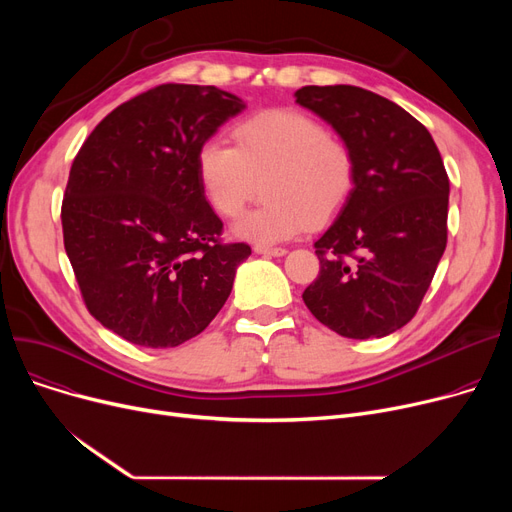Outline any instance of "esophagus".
Masks as SVG:
<instances>
[{
	"instance_id": "esophagus-1",
	"label": "esophagus",
	"mask_w": 512,
	"mask_h": 512,
	"mask_svg": "<svg viewBox=\"0 0 512 512\" xmlns=\"http://www.w3.org/2000/svg\"><path fill=\"white\" fill-rule=\"evenodd\" d=\"M255 253L267 255V257H282L286 255V249L282 247H265V245H255Z\"/></svg>"
}]
</instances>
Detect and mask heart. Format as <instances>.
Masks as SVG:
<instances>
[{
    "label": "heart",
    "mask_w": 512,
    "mask_h": 512,
    "mask_svg": "<svg viewBox=\"0 0 512 512\" xmlns=\"http://www.w3.org/2000/svg\"><path fill=\"white\" fill-rule=\"evenodd\" d=\"M236 147L209 139L197 151V178L211 209L238 218L259 193L265 203L234 234L274 245L334 220L357 186L353 147L299 110H267L234 128Z\"/></svg>",
    "instance_id": "heart-1"
}]
</instances>
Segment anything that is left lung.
I'll list each match as a JSON object with an SVG mask.
<instances>
[{"instance_id": "left-lung-1", "label": "left lung", "mask_w": 512, "mask_h": 512, "mask_svg": "<svg viewBox=\"0 0 512 512\" xmlns=\"http://www.w3.org/2000/svg\"><path fill=\"white\" fill-rule=\"evenodd\" d=\"M297 103L353 147L355 193L315 242L319 276L303 301L344 338H382L415 317L448 238L450 182L427 128L353 85L303 87Z\"/></svg>"}]
</instances>
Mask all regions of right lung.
I'll list each match as a JSON object with an SVG mask.
<instances>
[{"label":"right lung","mask_w":512,"mask_h":512,"mask_svg":"<svg viewBox=\"0 0 512 512\" xmlns=\"http://www.w3.org/2000/svg\"><path fill=\"white\" fill-rule=\"evenodd\" d=\"M245 103L201 85H159L107 114L76 153L62 201L64 247L89 313L147 348L201 334L230 297L245 242L197 178V151Z\"/></svg>","instance_id":"add662e5"}]
</instances>
